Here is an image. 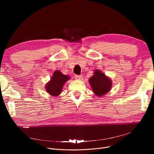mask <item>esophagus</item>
Masks as SVG:
<instances>
[{"instance_id":"esophagus-1","label":"esophagus","mask_w":154,"mask_h":154,"mask_svg":"<svg viewBox=\"0 0 154 154\" xmlns=\"http://www.w3.org/2000/svg\"><path fill=\"white\" fill-rule=\"evenodd\" d=\"M75 79H77V80H80V79H81L82 78V75H76L75 76Z\"/></svg>"}]
</instances>
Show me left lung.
Returning <instances> with one entry per match:
<instances>
[{
	"mask_svg": "<svg viewBox=\"0 0 154 154\" xmlns=\"http://www.w3.org/2000/svg\"><path fill=\"white\" fill-rule=\"evenodd\" d=\"M88 80L94 93L99 97L104 95L111 89L112 80L99 70H95Z\"/></svg>",
	"mask_w": 154,
	"mask_h": 154,
	"instance_id": "1",
	"label": "left lung"
}]
</instances>
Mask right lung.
<instances>
[{"label":"right lung","mask_w":154,"mask_h":154,"mask_svg":"<svg viewBox=\"0 0 154 154\" xmlns=\"http://www.w3.org/2000/svg\"><path fill=\"white\" fill-rule=\"evenodd\" d=\"M70 77L63 75L59 70H55L51 80L45 85L46 91L51 95L57 97L60 94L64 84L66 83Z\"/></svg>","instance_id":"right-lung-1"}]
</instances>
